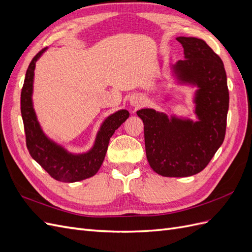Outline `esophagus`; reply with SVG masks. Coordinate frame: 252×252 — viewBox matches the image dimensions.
Instances as JSON below:
<instances>
[{
	"label": "esophagus",
	"mask_w": 252,
	"mask_h": 252,
	"mask_svg": "<svg viewBox=\"0 0 252 252\" xmlns=\"http://www.w3.org/2000/svg\"><path fill=\"white\" fill-rule=\"evenodd\" d=\"M131 104L134 106H139L140 102H139V98L138 97H132L131 98Z\"/></svg>",
	"instance_id": "34e87169"
}]
</instances>
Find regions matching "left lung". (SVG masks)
Wrapping results in <instances>:
<instances>
[{"label": "left lung", "instance_id": "1", "mask_svg": "<svg viewBox=\"0 0 252 252\" xmlns=\"http://www.w3.org/2000/svg\"><path fill=\"white\" fill-rule=\"evenodd\" d=\"M185 60L173 70L181 81L197 85L195 113L199 122L172 118L154 109H141L146 157L150 167L163 177L183 178L201 172L223 144L229 91L223 61L205 41L177 37Z\"/></svg>", "mask_w": 252, "mask_h": 252}]
</instances>
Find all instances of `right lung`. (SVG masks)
<instances>
[{
  "instance_id": "obj_1",
  "label": "right lung",
  "mask_w": 252,
  "mask_h": 252,
  "mask_svg": "<svg viewBox=\"0 0 252 252\" xmlns=\"http://www.w3.org/2000/svg\"><path fill=\"white\" fill-rule=\"evenodd\" d=\"M46 48L33 57L26 71L21 91V113L24 123L26 146L30 156L39 163L47 173L60 182H78L94 175L104 161L109 140L114 131L128 119L127 110H120L105 120L96 135L94 148L85 155L68 154L43 133L32 108V94L35 62Z\"/></svg>"
}]
</instances>
